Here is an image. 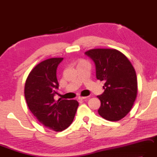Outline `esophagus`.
Listing matches in <instances>:
<instances>
[{
	"label": "esophagus",
	"instance_id": "34e87169",
	"mask_svg": "<svg viewBox=\"0 0 157 157\" xmlns=\"http://www.w3.org/2000/svg\"><path fill=\"white\" fill-rule=\"evenodd\" d=\"M88 97H83V96H79L78 97V99L79 100H84L85 99H87Z\"/></svg>",
	"mask_w": 157,
	"mask_h": 157
}]
</instances>
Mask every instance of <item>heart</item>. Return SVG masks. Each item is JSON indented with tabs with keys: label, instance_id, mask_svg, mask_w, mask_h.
Here are the masks:
<instances>
[{
	"label": "heart",
	"instance_id": "1",
	"mask_svg": "<svg viewBox=\"0 0 157 157\" xmlns=\"http://www.w3.org/2000/svg\"><path fill=\"white\" fill-rule=\"evenodd\" d=\"M85 62V61H84V60H80V61H79V64H80V63H82V62Z\"/></svg>",
	"mask_w": 157,
	"mask_h": 157
}]
</instances>
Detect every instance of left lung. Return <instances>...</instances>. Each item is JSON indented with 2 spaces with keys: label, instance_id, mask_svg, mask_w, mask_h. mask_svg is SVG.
<instances>
[{
  "label": "left lung",
  "instance_id": "left-lung-1",
  "mask_svg": "<svg viewBox=\"0 0 157 157\" xmlns=\"http://www.w3.org/2000/svg\"><path fill=\"white\" fill-rule=\"evenodd\" d=\"M85 54L95 64L96 78L104 81L99 115L110 121L123 119L130 112L137 95L135 70L127 57L114 49H93Z\"/></svg>",
  "mask_w": 157,
  "mask_h": 157
}]
</instances>
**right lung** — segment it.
<instances>
[{
    "mask_svg": "<svg viewBox=\"0 0 157 157\" xmlns=\"http://www.w3.org/2000/svg\"><path fill=\"white\" fill-rule=\"evenodd\" d=\"M62 58H49L31 70L25 85V97L31 112L43 126L56 132L72 123L79 104L71 99H54L59 84L56 77Z\"/></svg>",
    "mask_w": 157,
    "mask_h": 157,
    "instance_id": "1",
    "label": "right lung"
}]
</instances>
